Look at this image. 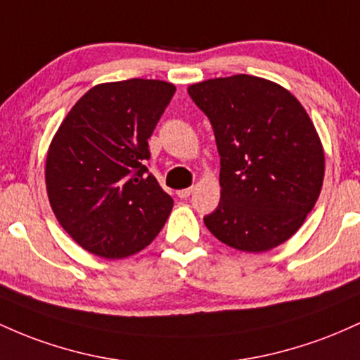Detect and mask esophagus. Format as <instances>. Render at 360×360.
Instances as JSON below:
<instances>
[{
    "mask_svg": "<svg viewBox=\"0 0 360 360\" xmlns=\"http://www.w3.org/2000/svg\"><path fill=\"white\" fill-rule=\"evenodd\" d=\"M192 193V187L191 188H181V191L176 192V195L180 197V199H187V197H191Z\"/></svg>",
    "mask_w": 360,
    "mask_h": 360,
    "instance_id": "34e87169",
    "label": "esophagus"
}]
</instances>
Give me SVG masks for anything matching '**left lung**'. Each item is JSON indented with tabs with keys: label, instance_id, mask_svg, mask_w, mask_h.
<instances>
[{
	"label": "left lung",
	"instance_id": "left-lung-1",
	"mask_svg": "<svg viewBox=\"0 0 360 360\" xmlns=\"http://www.w3.org/2000/svg\"><path fill=\"white\" fill-rule=\"evenodd\" d=\"M211 120L221 156V200L204 217L224 245L260 253L288 241L316 204L325 153L294 95L250 75L188 86Z\"/></svg>",
	"mask_w": 360,
	"mask_h": 360
}]
</instances>
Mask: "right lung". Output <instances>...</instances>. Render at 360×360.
<instances>
[{"label":"right lung","instance_id":"1","mask_svg":"<svg viewBox=\"0 0 360 360\" xmlns=\"http://www.w3.org/2000/svg\"><path fill=\"white\" fill-rule=\"evenodd\" d=\"M175 86L132 78L96 84L71 108L46 163L51 207L86 252L119 260L141 252L167 223L173 199L153 173L148 139Z\"/></svg>","mask_w":360,"mask_h":360}]
</instances>
